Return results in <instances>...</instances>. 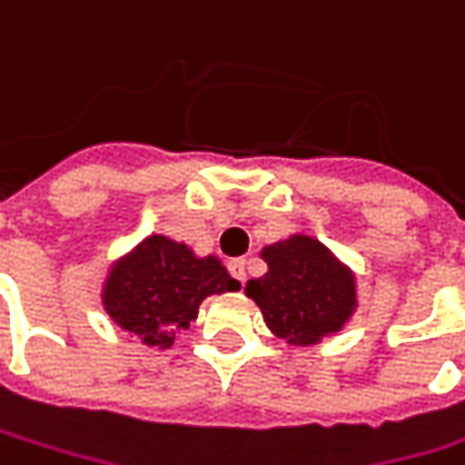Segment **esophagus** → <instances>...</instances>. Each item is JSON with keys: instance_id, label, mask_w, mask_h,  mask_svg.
<instances>
[{"instance_id": "esophagus-1", "label": "esophagus", "mask_w": 465, "mask_h": 465, "mask_svg": "<svg viewBox=\"0 0 465 465\" xmlns=\"http://www.w3.org/2000/svg\"><path fill=\"white\" fill-rule=\"evenodd\" d=\"M227 269H230V274L238 279V282H245V261L242 259L230 261V266H227Z\"/></svg>"}]
</instances>
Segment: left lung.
Returning <instances> with one entry per match:
<instances>
[{"label": "left lung", "instance_id": "left-lung-1", "mask_svg": "<svg viewBox=\"0 0 465 465\" xmlns=\"http://www.w3.org/2000/svg\"><path fill=\"white\" fill-rule=\"evenodd\" d=\"M266 274L245 282L266 329L290 347L308 349L336 336L360 308L357 277L329 245L292 232L261 248Z\"/></svg>", "mask_w": 465, "mask_h": 465}]
</instances>
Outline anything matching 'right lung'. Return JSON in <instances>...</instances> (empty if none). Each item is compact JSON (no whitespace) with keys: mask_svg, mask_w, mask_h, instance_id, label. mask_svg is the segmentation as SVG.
<instances>
[{"mask_svg":"<svg viewBox=\"0 0 465 465\" xmlns=\"http://www.w3.org/2000/svg\"><path fill=\"white\" fill-rule=\"evenodd\" d=\"M217 256H199L191 245L157 232L136 242L126 261L103 282L100 302L121 331L144 347L170 349L186 331L209 295L238 292Z\"/></svg>","mask_w":465,"mask_h":465,"instance_id":"obj_1","label":"right lung"}]
</instances>
